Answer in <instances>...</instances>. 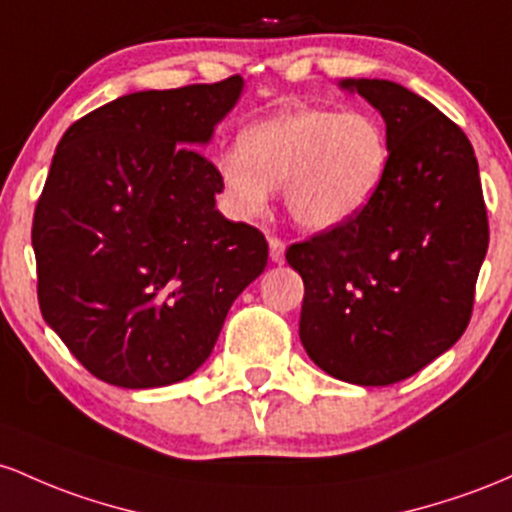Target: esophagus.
Here are the masks:
<instances>
[{
    "label": "esophagus",
    "mask_w": 512,
    "mask_h": 512,
    "mask_svg": "<svg viewBox=\"0 0 512 512\" xmlns=\"http://www.w3.org/2000/svg\"><path fill=\"white\" fill-rule=\"evenodd\" d=\"M268 246H271V261L283 263L285 261V241L278 237H268Z\"/></svg>",
    "instance_id": "1"
}]
</instances>
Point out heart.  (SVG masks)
Returning <instances> with one entry per match:
<instances>
[{"mask_svg": "<svg viewBox=\"0 0 512 512\" xmlns=\"http://www.w3.org/2000/svg\"><path fill=\"white\" fill-rule=\"evenodd\" d=\"M215 164L237 217H261L283 186L292 220L326 232L355 220L380 193L389 137L370 113L292 108L249 125L241 147L222 149Z\"/></svg>", "mask_w": 512, "mask_h": 512, "instance_id": "obj_1", "label": "heart"}]
</instances>
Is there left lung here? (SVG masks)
I'll use <instances>...</instances> for the list:
<instances>
[{
    "label": "left lung",
    "instance_id": "8db88e82",
    "mask_svg": "<svg viewBox=\"0 0 512 512\" xmlns=\"http://www.w3.org/2000/svg\"><path fill=\"white\" fill-rule=\"evenodd\" d=\"M380 111L389 169L346 225L292 244L300 341L326 375L384 387L416 375L467 329L488 249L474 147L450 118L387 79H343Z\"/></svg>",
    "mask_w": 512,
    "mask_h": 512
}]
</instances>
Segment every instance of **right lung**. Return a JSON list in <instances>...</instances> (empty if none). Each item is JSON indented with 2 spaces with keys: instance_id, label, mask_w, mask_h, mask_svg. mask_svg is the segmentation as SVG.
<instances>
[{
  "instance_id": "1",
  "label": "right lung",
  "mask_w": 512,
  "mask_h": 512,
  "mask_svg": "<svg viewBox=\"0 0 512 512\" xmlns=\"http://www.w3.org/2000/svg\"><path fill=\"white\" fill-rule=\"evenodd\" d=\"M244 79L135 91L62 135L33 215L45 324L99 380H186L229 307L268 263L266 237L215 208V164L195 147L237 106Z\"/></svg>"
}]
</instances>
